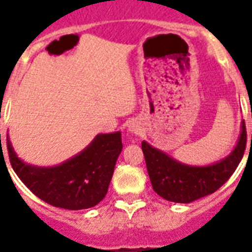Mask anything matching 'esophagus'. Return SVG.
<instances>
[{"mask_svg": "<svg viewBox=\"0 0 252 252\" xmlns=\"http://www.w3.org/2000/svg\"><path fill=\"white\" fill-rule=\"evenodd\" d=\"M130 130H136V129H134V128H132V129H130Z\"/></svg>", "mask_w": 252, "mask_h": 252, "instance_id": "esophagus-1", "label": "esophagus"}]
</instances>
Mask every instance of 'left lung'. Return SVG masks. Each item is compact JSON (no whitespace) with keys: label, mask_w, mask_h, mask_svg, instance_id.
Returning a JSON list of instances; mask_svg holds the SVG:
<instances>
[{"label":"left lung","mask_w":252,"mask_h":252,"mask_svg":"<svg viewBox=\"0 0 252 252\" xmlns=\"http://www.w3.org/2000/svg\"><path fill=\"white\" fill-rule=\"evenodd\" d=\"M246 126L241 123L238 142L227 157L208 166L186 165L142 141L146 168L153 189L172 203H192L216 192L238 167L246 149ZM252 142V133H251Z\"/></svg>","instance_id":"obj_1"}]
</instances>
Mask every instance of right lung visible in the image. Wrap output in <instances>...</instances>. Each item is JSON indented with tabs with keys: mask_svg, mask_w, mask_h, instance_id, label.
<instances>
[{
	"mask_svg": "<svg viewBox=\"0 0 252 252\" xmlns=\"http://www.w3.org/2000/svg\"><path fill=\"white\" fill-rule=\"evenodd\" d=\"M6 142L11 167L26 187L45 203L69 211L95 207L104 199L123 149L120 132L100 133L68 161L40 167L22 161L9 137Z\"/></svg>",
	"mask_w": 252,
	"mask_h": 252,
	"instance_id": "right-lung-1",
	"label": "right lung"
}]
</instances>
